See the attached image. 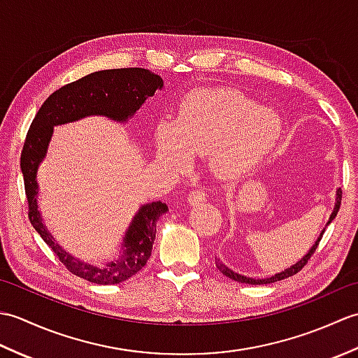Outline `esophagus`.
I'll use <instances>...</instances> for the list:
<instances>
[{
	"label": "esophagus",
	"instance_id": "obj_1",
	"mask_svg": "<svg viewBox=\"0 0 358 358\" xmlns=\"http://www.w3.org/2000/svg\"><path fill=\"white\" fill-rule=\"evenodd\" d=\"M206 196H208V194L204 192L203 189H195V191H192L187 195V203L191 204V206H195V204H200L206 200Z\"/></svg>",
	"mask_w": 358,
	"mask_h": 358
}]
</instances>
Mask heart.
Instances as JSON below:
<instances>
[{
    "label": "heart",
    "instance_id": "heart-1",
    "mask_svg": "<svg viewBox=\"0 0 358 358\" xmlns=\"http://www.w3.org/2000/svg\"><path fill=\"white\" fill-rule=\"evenodd\" d=\"M275 110L260 108L234 90L203 89L181 103L175 123L162 120L154 131L158 163L171 172H185L192 157L206 155L215 178L245 177L269 155L281 135Z\"/></svg>",
    "mask_w": 358,
    "mask_h": 358
}]
</instances>
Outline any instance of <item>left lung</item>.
<instances>
[{"mask_svg":"<svg viewBox=\"0 0 358 358\" xmlns=\"http://www.w3.org/2000/svg\"><path fill=\"white\" fill-rule=\"evenodd\" d=\"M340 203H341V189L338 187L337 191H336V204H334V210H332V214L329 215V220H328V223H326V226L331 224L332 220L337 217V212H338V209H340ZM326 226L323 227V231L320 232V235H318L317 241L314 243L313 246H310V249L308 250V252H306L305 255H303V257L300 258L299 262L294 263L292 266H289V268H287V269H285V271H281V272H278V273H273L272 277H262V278H257V277H246V275H241V273H238V272H235V271H232V269L227 268V266H226L224 263L220 262V258H215V266H217V269L223 273V275L229 277L231 280L238 281V283H245V285H269V283H273V281L285 280V278H287V277H292V275H295V273L299 272V271H301V269H303V266H305V264L308 263V260L310 258V255H313V254L315 252V249H317V246H318V243H320V240H322V237H323Z\"/></svg>","mask_w":358,"mask_h":358,"instance_id":"obj_1","label":"left lung"}]
</instances>
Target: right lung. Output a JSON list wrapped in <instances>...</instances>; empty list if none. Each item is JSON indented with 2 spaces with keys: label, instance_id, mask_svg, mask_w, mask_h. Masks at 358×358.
I'll use <instances>...</instances> for the list:
<instances>
[{
  "label": "right lung",
  "instance_id": "add662e5",
  "mask_svg": "<svg viewBox=\"0 0 358 358\" xmlns=\"http://www.w3.org/2000/svg\"><path fill=\"white\" fill-rule=\"evenodd\" d=\"M163 86V80L158 75L141 67L94 72L55 90L43 103L27 132L21 152V172L24 177L30 223L67 271L92 283L117 285L144 268L152 254L158 218L169 210L167 204L162 201L143 204L127 227L117 257L103 264L89 263L59 246L44 224L38 209V167L48 155L55 126L92 115L126 123L144 101L154 96Z\"/></svg>",
  "mask_w": 358,
  "mask_h": 358
}]
</instances>
